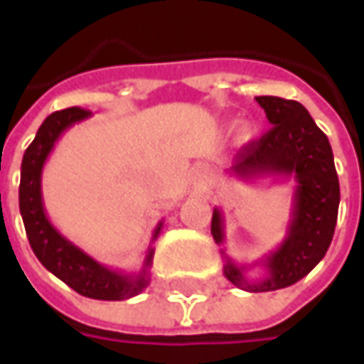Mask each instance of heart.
<instances>
[{"mask_svg":"<svg viewBox=\"0 0 364 364\" xmlns=\"http://www.w3.org/2000/svg\"><path fill=\"white\" fill-rule=\"evenodd\" d=\"M241 137H243V139H249V137H251V127H249V125H243V127H241Z\"/></svg>","mask_w":364,"mask_h":364,"instance_id":"1","label":"heart"}]
</instances>
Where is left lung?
Segmentation results:
<instances>
[{"label": "left lung", "instance_id": "left-lung-1", "mask_svg": "<svg viewBox=\"0 0 364 364\" xmlns=\"http://www.w3.org/2000/svg\"><path fill=\"white\" fill-rule=\"evenodd\" d=\"M255 101L273 127L237 154L229 172L243 180L294 178L291 218L282 245L261 259L267 269L263 277L249 279L245 275L249 267L235 263L225 249L223 272L245 291H273L300 282L326 255L338 217L341 186L328 137L306 107L282 97H255ZM210 232L215 243L223 245L225 218L218 208L213 210Z\"/></svg>", "mask_w": 364, "mask_h": 364}]
</instances>
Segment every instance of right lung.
<instances>
[{
    "instance_id": "1",
    "label": "right lung",
    "mask_w": 364,
    "mask_h": 364,
    "mask_svg": "<svg viewBox=\"0 0 364 364\" xmlns=\"http://www.w3.org/2000/svg\"><path fill=\"white\" fill-rule=\"evenodd\" d=\"M91 115V111L70 107V109L48 115L40 125L34 141L28 146L21 160L20 213L30 247L38 261L50 273H54L66 286L73 287L77 294L85 298L119 301L141 294L149 284V267L154 259L151 245L147 247L144 267L137 273H125L105 267L56 231V227L46 217L44 200H42V170L48 160L50 151L54 149V144L68 127H73L78 121H85ZM161 227L164 223L160 220L151 235V243L158 239Z\"/></svg>"
}]
</instances>
